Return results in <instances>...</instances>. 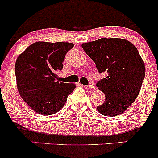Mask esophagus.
<instances>
[{
    "label": "esophagus",
    "mask_w": 158,
    "mask_h": 158,
    "mask_svg": "<svg viewBox=\"0 0 158 158\" xmlns=\"http://www.w3.org/2000/svg\"><path fill=\"white\" fill-rule=\"evenodd\" d=\"M85 88L87 89V90H92L94 89V87L93 85H88V86H85Z\"/></svg>",
    "instance_id": "obj_1"
}]
</instances>
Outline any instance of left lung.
I'll return each mask as SVG.
<instances>
[{
    "instance_id": "1",
    "label": "left lung",
    "mask_w": 158,
    "mask_h": 158,
    "mask_svg": "<svg viewBox=\"0 0 158 158\" xmlns=\"http://www.w3.org/2000/svg\"><path fill=\"white\" fill-rule=\"evenodd\" d=\"M82 48L99 72L108 74L96 84L105 94V101L97 110L106 116L122 114L137 98L145 76L139 51L128 40L117 38L83 43Z\"/></svg>"
}]
</instances>
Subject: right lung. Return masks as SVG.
<instances>
[{
    "instance_id": "1",
    "label": "right lung",
    "mask_w": 158,
    "mask_h": 158,
    "mask_svg": "<svg viewBox=\"0 0 158 158\" xmlns=\"http://www.w3.org/2000/svg\"><path fill=\"white\" fill-rule=\"evenodd\" d=\"M70 43L36 42L19 55L15 74L18 91L29 106L41 115L58 113L75 85L60 81L65 55L74 47Z\"/></svg>"
}]
</instances>
